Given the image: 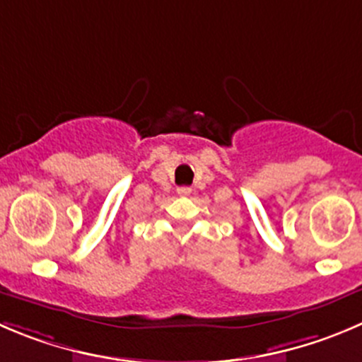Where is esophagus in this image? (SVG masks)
Segmentation results:
<instances>
[{"label": "esophagus", "instance_id": "1", "mask_svg": "<svg viewBox=\"0 0 362 362\" xmlns=\"http://www.w3.org/2000/svg\"><path fill=\"white\" fill-rule=\"evenodd\" d=\"M177 194L183 195V197H185V195H190L192 194V188L190 187H179L177 188Z\"/></svg>", "mask_w": 362, "mask_h": 362}]
</instances>
